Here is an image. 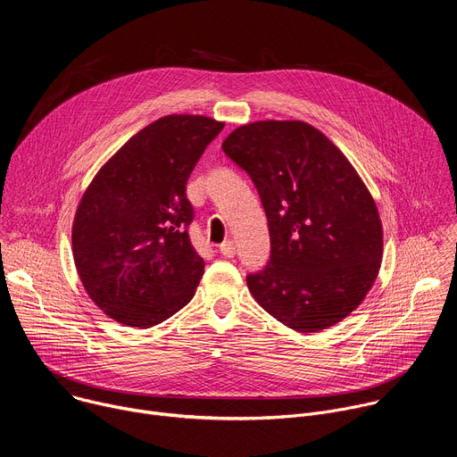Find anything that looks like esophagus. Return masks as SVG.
<instances>
[{
    "instance_id": "obj_1",
    "label": "esophagus",
    "mask_w": 457,
    "mask_h": 457,
    "mask_svg": "<svg viewBox=\"0 0 457 457\" xmlns=\"http://www.w3.org/2000/svg\"><path fill=\"white\" fill-rule=\"evenodd\" d=\"M235 242L233 240H226L220 244V253L226 256V258H233L235 256Z\"/></svg>"
}]
</instances>
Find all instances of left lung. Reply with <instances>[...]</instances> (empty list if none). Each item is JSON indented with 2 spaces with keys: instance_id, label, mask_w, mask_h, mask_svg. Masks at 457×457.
I'll use <instances>...</instances> for the list:
<instances>
[{
  "instance_id": "1",
  "label": "left lung",
  "mask_w": 457,
  "mask_h": 457,
  "mask_svg": "<svg viewBox=\"0 0 457 457\" xmlns=\"http://www.w3.org/2000/svg\"><path fill=\"white\" fill-rule=\"evenodd\" d=\"M266 210L271 256L247 275L253 298L298 333L347 318L370 291L383 254L372 195L342 150L303 120H256L224 139Z\"/></svg>"
}]
</instances>
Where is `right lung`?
Returning a JSON list of instances; mask_svg holds the SVG:
<instances>
[{"label":"right lung","instance_id":"obj_1","mask_svg":"<svg viewBox=\"0 0 457 457\" xmlns=\"http://www.w3.org/2000/svg\"><path fill=\"white\" fill-rule=\"evenodd\" d=\"M222 120L171 113L129 137L85 189L72 254L92 302L126 328L148 329L195 295L204 260L187 226L186 182Z\"/></svg>","mask_w":457,"mask_h":457}]
</instances>
